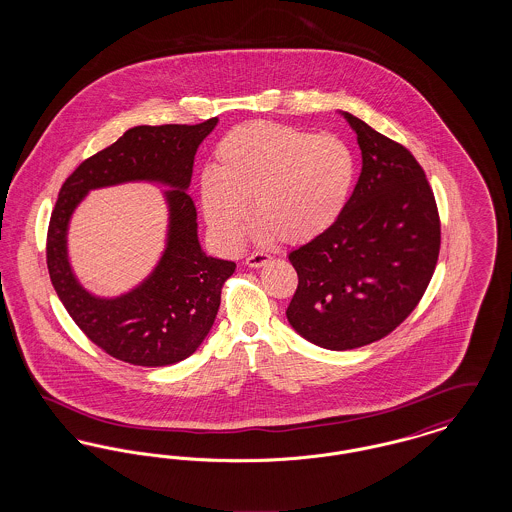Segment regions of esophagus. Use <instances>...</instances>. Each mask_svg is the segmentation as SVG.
Listing matches in <instances>:
<instances>
[{"label": "esophagus", "instance_id": "1", "mask_svg": "<svg viewBox=\"0 0 512 512\" xmlns=\"http://www.w3.org/2000/svg\"><path fill=\"white\" fill-rule=\"evenodd\" d=\"M270 261V255L267 253H251L249 257H245V265L251 268L263 267Z\"/></svg>", "mask_w": 512, "mask_h": 512}]
</instances>
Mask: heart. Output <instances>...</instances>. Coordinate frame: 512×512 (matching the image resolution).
I'll use <instances>...</instances> for the list:
<instances>
[{"label":"heart","mask_w":512,"mask_h":512,"mask_svg":"<svg viewBox=\"0 0 512 512\" xmlns=\"http://www.w3.org/2000/svg\"><path fill=\"white\" fill-rule=\"evenodd\" d=\"M215 157L217 165L199 178V201L230 249L244 240L251 199L263 240H315L340 220L357 178L355 153L343 138L278 122L236 126Z\"/></svg>","instance_id":"1"}]
</instances>
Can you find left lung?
Masks as SVG:
<instances>
[{"instance_id": "1", "label": "left lung", "mask_w": 512, "mask_h": 512, "mask_svg": "<svg viewBox=\"0 0 512 512\" xmlns=\"http://www.w3.org/2000/svg\"><path fill=\"white\" fill-rule=\"evenodd\" d=\"M363 155L359 182L340 220L290 253L297 290L286 317L324 349L382 340L409 317L438 263V205L407 147L341 113Z\"/></svg>"}]
</instances>
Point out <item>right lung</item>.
Returning a JSON list of instances; mask_svg holds the SVG:
<instances>
[{"instance_id": "right-lung-1", "label": "right lung", "mask_w": 512, "mask_h": 512, "mask_svg": "<svg viewBox=\"0 0 512 512\" xmlns=\"http://www.w3.org/2000/svg\"><path fill=\"white\" fill-rule=\"evenodd\" d=\"M219 119L201 124L134 126L65 180L48 228L51 284L76 326L107 355L138 366H167L188 359L219 313L222 284L236 263L205 255L197 240V211L186 194L195 151ZM159 181L168 191L170 232L158 267L132 293L98 298L73 276L66 230L73 209L90 189L122 181Z\"/></svg>"}]
</instances>
